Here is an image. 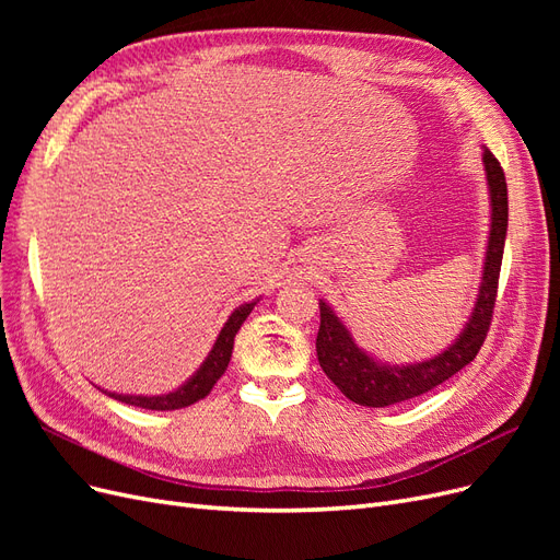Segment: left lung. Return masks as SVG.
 Listing matches in <instances>:
<instances>
[{
	"label": "left lung",
	"instance_id": "1",
	"mask_svg": "<svg viewBox=\"0 0 560 560\" xmlns=\"http://www.w3.org/2000/svg\"><path fill=\"white\" fill-rule=\"evenodd\" d=\"M483 167L490 194V233L483 259V276L477 303L467 319L460 336L444 350L430 360L413 364H383L371 358L354 343L352 334L336 317L331 306L319 301V331H317V362L322 371L331 378V383L341 393L360 406H393L406 399H413L430 393L436 385L448 381L463 366H467L477 352L481 350L486 334L493 317L498 280L502 266V252L506 238V182L500 161L483 149Z\"/></svg>",
	"mask_w": 560,
	"mask_h": 560
}]
</instances>
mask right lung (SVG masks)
I'll use <instances>...</instances> for the list:
<instances>
[{
    "mask_svg": "<svg viewBox=\"0 0 560 560\" xmlns=\"http://www.w3.org/2000/svg\"><path fill=\"white\" fill-rule=\"evenodd\" d=\"M259 299H254L249 303H243V306L235 308L226 325L219 331L217 341L210 350V354L206 358V362L200 364V369L196 374L186 381L184 385H179L175 393H167V395H154V397H144V395H116V393H107L103 389L105 395L130 404V406H140V409H149V411H175V409H184V406H191L194 401L208 397L210 389L214 387V383L224 376V371L231 362V352H233V338L238 334V329L243 327V322L247 319V315L252 313V308L257 306Z\"/></svg>",
    "mask_w": 560,
    "mask_h": 560,
    "instance_id": "right-lung-1",
    "label": "right lung"
}]
</instances>
